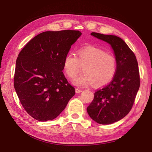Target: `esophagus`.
<instances>
[{
  "label": "esophagus",
  "instance_id": "obj_1",
  "mask_svg": "<svg viewBox=\"0 0 152 152\" xmlns=\"http://www.w3.org/2000/svg\"><path fill=\"white\" fill-rule=\"evenodd\" d=\"M81 92H82V90H81V89H79V88H76V89H75V93H76L77 94L80 93Z\"/></svg>",
  "mask_w": 152,
  "mask_h": 152
}]
</instances>
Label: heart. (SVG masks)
Segmentation results:
<instances>
[{
  "label": "heart",
  "mask_w": 152,
  "mask_h": 152,
  "mask_svg": "<svg viewBox=\"0 0 152 152\" xmlns=\"http://www.w3.org/2000/svg\"><path fill=\"white\" fill-rule=\"evenodd\" d=\"M77 56L68 53L63 63V70L70 78H73L84 67V73L72 80L76 86L85 87L94 84L103 87L112 81L117 68V59L112 54L94 47L87 46L80 49Z\"/></svg>",
  "instance_id": "1"
}]
</instances>
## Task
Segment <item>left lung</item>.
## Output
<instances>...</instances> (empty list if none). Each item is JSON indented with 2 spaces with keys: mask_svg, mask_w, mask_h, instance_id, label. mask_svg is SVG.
I'll return each mask as SVG.
<instances>
[{
  "mask_svg": "<svg viewBox=\"0 0 152 152\" xmlns=\"http://www.w3.org/2000/svg\"><path fill=\"white\" fill-rule=\"evenodd\" d=\"M91 35L109 44L117 59V72L113 80L96 92L87 108L94 121L107 125L121 120L131 110L140 86L138 64L134 53L121 38L96 32Z\"/></svg>",
  "mask_w": 152,
  "mask_h": 152,
  "instance_id": "1",
  "label": "left lung"
}]
</instances>
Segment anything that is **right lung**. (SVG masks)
I'll use <instances>...</instances> for the list:
<instances>
[{
  "label": "right lung",
  "mask_w": 152,
  "mask_h": 152,
  "mask_svg": "<svg viewBox=\"0 0 152 152\" xmlns=\"http://www.w3.org/2000/svg\"><path fill=\"white\" fill-rule=\"evenodd\" d=\"M82 33L48 31L34 37L16 62L14 87L25 110L39 121L53 120L75 94L63 73V63Z\"/></svg>",
  "instance_id": "right-lung-1"
}]
</instances>
